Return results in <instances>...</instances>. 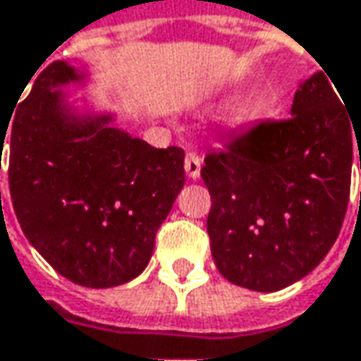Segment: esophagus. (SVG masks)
I'll return each instance as SVG.
<instances>
[{
    "mask_svg": "<svg viewBox=\"0 0 361 361\" xmlns=\"http://www.w3.org/2000/svg\"><path fill=\"white\" fill-rule=\"evenodd\" d=\"M200 167H202V159L198 152H188L185 154V163H183V169L188 173L190 180H198L200 178Z\"/></svg>",
    "mask_w": 361,
    "mask_h": 361,
    "instance_id": "obj_1",
    "label": "esophagus"
}]
</instances>
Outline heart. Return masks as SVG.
<instances>
[{
  "label": "heart",
  "instance_id": "obj_1",
  "mask_svg": "<svg viewBox=\"0 0 361 361\" xmlns=\"http://www.w3.org/2000/svg\"><path fill=\"white\" fill-rule=\"evenodd\" d=\"M254 115V107H252V103H240L235 109H233V121H246Z\"/></svg>",
  "mask_w": 361,
  "mask_h": 361
}]
</instances>
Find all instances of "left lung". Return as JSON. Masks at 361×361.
Wrapping results in <instances>:
<instances>
[{
  "instance_id": "left-lung-1",
  "label": "left lung",
  "mask_w": 361,
  "mask_h": 361,
  "mask_svg": "<svg viewBox=\"0 0 361 361\" xmlns=\"http://www.w3.org/2000/svg\"><path fill=\"white\" fill-rule=\"evenodd\" d=\"M331 82L312 74L289 119L260 121L204 159L211 252L233 285L279 291L312 273L341 231L361 117L349 115Z\"/></svg>"
}]
</instances>
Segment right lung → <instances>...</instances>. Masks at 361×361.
Returning <instances> with one entry per match:
<instances>
[{
  "mask_svg": "<svg viewBox=\"0 0 361 361\" xmlns=\"http://www.w3.org/2000/svg\"><path fill=\"white\" fill-rule=\"evenodd\" d=\"M84 78L68 61L39 74L10 126L8 178L26 240L61 277L103 289L147 269L185 173L180 147H150L114 114L72 107L61 88Z\"/></svg>",
  "mask_w": 361,
  "mask_h": 361,
  "instance_id": "obj_1",
  "label": "right lung"
}]
</instances>
